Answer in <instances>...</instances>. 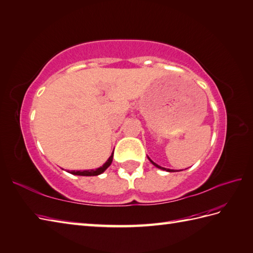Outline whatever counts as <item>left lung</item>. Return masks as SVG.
<instances>
[{
	"instance_id": "left-lung-1",
	"label": "left lung",
	"mask_w": 253,
	"mask_h": 253,
	"mask_svg": "<svg viewBox=\"0 0 253 253\" xmlns=\"http://www.w3.org/2000/svg\"><path fill=\"white\" fill-rule=\"evenodd\" d=\"M148 160H149L150 162H151V163L153 164V165H154L155 167H158L159 169H162V170H166V171H168V172H174V171H175V170H173V169H167V168H164V167H161V166H159L158 164H155V163H154V162H153L151 159L149 158V156H148ZM176 171H179V170H176Z\"/></svg>"
}]
</instances>
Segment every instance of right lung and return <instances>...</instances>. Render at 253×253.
Returning <instances> with one entry per match:
<instances>
[{"instance_id":"1","label":"right lung","mask_w":253,"mask_h":253,"mask_svg":"<svg viewBox=\"0 0 253 253\" xmlns=\"http://www.w3.org/2000/svg\"><path fill=\"white\" fill-rule=\"evenodd\" d=\"M113 156H114V152L112 153V155L108 158V160L102 165L101 167L97 168V169H91V170H83V171H81V170H72V171H69V173L74 174V175H84V176H93V175H99L101 173H103L105 170L111 166V164L113 162Z\"/></svg>"}]
</instances>
